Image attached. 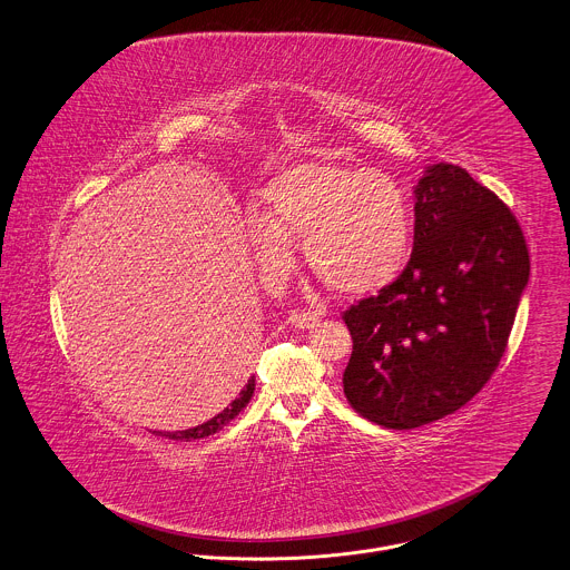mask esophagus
Segmentation results:
<instances>
[{
  "label": "esophagus",
  "mask_w": 570,
  "mask_h": 570,
  "mask_svg": "<svg viewBox=\"0 0 570 570\" xmlns=\"http://www.w3.org/2000/svg\"><path fill=\"white\" fill-rule=\"evenodd\" d=\"M288 323L295 327V330H312L318 325V316L316 314H309V312H293L288 316Z\"/></svg>",
  "instance_id": "esophagus-1"
}]
</instances>
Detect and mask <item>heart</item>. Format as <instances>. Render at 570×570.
<instances>
[{"label": "heart", "mask_w": 570, "mask_h": 570, "mask_svg": "<svg viewBox=\"0 0 570 570\" xmlns=\"http://www.w3.org/2000/svg\"><path fill=\"white\" fill-rule=\"evenodd\" d=\"M265 215L247 217L256 263L267 275L291 267V243L305 240L314 273L342 295L390 286L411 256V206L399 180L381 169L299 164L263 191Z\"/></svg>", "instance_id": "heart-1"}]
</instances>
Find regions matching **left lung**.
<instances>
[{
    "label": "left lung",
    "mask_w": 570,
    "mask_h": 570,
    "mask_svg": "<svg viewBox=\"0 0 570 570\" xmlns=\"http://www.w3.org/2000/svg\"><path fill=\"white\" fill-rule=\"evenodd\" d=\"M413 198L409 265L342 316L353 337L346 401L394 431L441 420L484 387L530 279L514 215L468 169L429 166Z\"/></svg>",
    "instance_id": "8db88e82"
}]
</instances>
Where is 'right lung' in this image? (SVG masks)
I'll use <instances>...</instances> for the list:
<instances>
[{"instance_id":"obj_1","label":"right lung","mask_w":570,"mask_h":570,"mask_svg":"<svg viewBox=\"0 0 570 570\" xmlns=\"http://www.w3.org/2000/svg\"><path fill=\"white\" fill-rule=\"evenodd\" d=\"M254 390H256V379L252 376L247 381V385L238 392L235 401L230 402L222 413H217L215 417H210L208 422L198 424L194 429H187V431H178V433H157V435L168 436V439H180V441H191V439H204V436L215 435L217 431H222L226 424H230L235 420L236 415L247 406V402L252 401L254 396Z\"/></svg>"}]
</instances>
